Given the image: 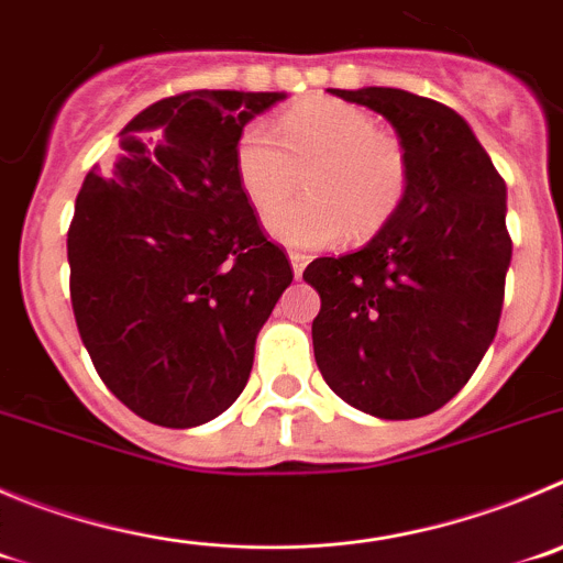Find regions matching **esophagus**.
<instances>
[{
  "label": "esophagus",
  "mask_w": 563,
  "mask_h": 563,
  "mask_svg": "<svg viewBox=\"0 0 563 563\" xmlns=\"http://www.w3.org/2000/svg\"><path fill=\"white\" fill-rule=\"evenodd\" d=\"M288 261H291V269H294V277H299L302 275V269H306L308 266V255L306 252H288Z\"/></svg>",
  "instance_id": "1"
}]
</instances>
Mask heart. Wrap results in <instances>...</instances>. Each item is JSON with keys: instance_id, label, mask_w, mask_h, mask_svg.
I'll return each mask as SVG.
<instances>
[{"instance_id": "1", "label": "heart", "mask_w": 563, "mask_h": 563, "mask_svg": "<svg viewBox=\"0 0 563 563\" xmlns=\"http://www.w3.org/2000/svg\"><path fill=\"white\" fill-rule=\"evenodd\" d=\"M275 139L264 124H250L235 141V177L257 210H269L306 172V197L266 217L277 241L299 250L330 246L346 235L366 241L402 208L411 163L400 139L383 133L358 104L333 97L299 102L277 122Z\"/></svg>"}]
</instances>
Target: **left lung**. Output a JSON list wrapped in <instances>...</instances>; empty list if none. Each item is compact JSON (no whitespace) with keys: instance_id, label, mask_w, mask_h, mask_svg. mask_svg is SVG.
Here are the masks:
<instances>
[{"instance_id":"obj_1","label":"left lung","mask_w":563,"mask_h":563,"mask_svg":"<svg viewBox=\"0 0 563 563\" xmlns=\"http://www.w3.org/2000/svg\"><path fill=\"white\" fill-rule=\"evenodd\" d=\"M328 91L397 130L411 186L369 244L302 272L322 299L313 355L353 408L417 419L453 400L495 341L511 264L506 183L448 104L400 88Z\"/></svg>"}]
</instances>
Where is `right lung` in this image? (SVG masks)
<instances>
[{"mask_svg":"<svg viewBox=\"0 0 563 563\" xmlns=\"http://www.w3.org/2000/svg\"><path fill=\"white\" fill-rule=\"evenodd\" d=\"M277 91H188L141 110L68 228L71 308L104 386L163 428L228 411L291 283L235 177V141Z\"/></svg>","mask_w":563,"mask_h":563,"instance_id":"right-lung-1","label":"right lung"}]
</instances>
